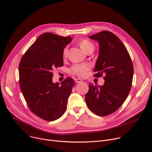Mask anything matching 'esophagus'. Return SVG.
<instances>
[{"instance_id":"34e87169","label":"esophagus","mask_w":152,"mask_h":152,"mask_svg":"<svg viewBox=\"0 0 152 152\" xmlns=\"http://www.w3.org/2000/svg\"><path fill=\"white\" fill-rule=\"evenodd\" d=\"M75 80L76 83H77L83 82V80H82V79H81L80 78H75Z\"/></svg>"}]
</instances>
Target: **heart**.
Listing matches in <instances>:
<instances>
[{
  "label": "heart",
  "mask_w": 152,
  "mask_h": 152,
  "mask_svg": "<svg viewBox=\"0 0 152 152\" xmlns=\"http://www.w3.org/2000/svg\"><path fill=\"white\" fill-rule=\"evenodd\" d=\"M79 44L81 47V49L87 53H88L92 50H94V44L87 39H82L81 41H79ZM68 51V49L67 46L63 48L62 51V57L63 58H66L67 57ZM91 68V66L89 63H76L72 65L71 67L69 69V73L72 75H75L79 77H85Z\"/></svg>",
  "instance_id": "obj_1"
}]
</instances>
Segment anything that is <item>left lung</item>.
I'll return each mask as SVG.
<instances>
[{
  "instance_id": "1",
  "label": "left lung",
  "mask_w": 152,
  "mask_h": 152,
  "mask_svg": "<svg viewBox=\"0 0 152 152\" xmlns=\"http://www.w3.org/2000/svg\"><path fill=\"white\" fill-rule=\"evenodd\" d=\"M99 43V58L94 76L103 77L102 86L89 83L85 100L88 108L100 116L113 113L119 109L130 92L134 68L129 53L115 34L102 31L89 37Z\"/></svg>"
}]
</instances>
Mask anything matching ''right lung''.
Here are the masks:
<instances>
[{"label": "right lung", "instance_id": "obj_1", "mask_svg": "<svg viewBox=\"0 0 152 152\" xmlns=\"http://www.w3.org/2000/svg\"><path fill=\"white\" fill-rule=\"evenodd\" d=\"M71 36L51 33L40 36L22 57L19 64V83L30 110L45 121L60 118L65 112L75 84L67 77L60 84L53 83V71L63 65L62 51Z\"/></svg>", "mask_w": 152, "mask_h": 152}]
</instances>
